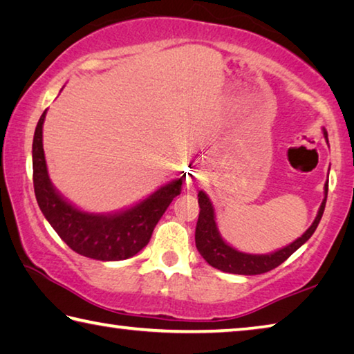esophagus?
Listing matches in <instances>:
<instances>
[{
  "instance_id": "34e87169",
  "label": "esophagus",
  "mask_w": 354,
  "mask_h": 354,
  "mask_svg": "<svg viewBox=\"0 0 354 354\" xmlns=\"http://www.w3.org/2000/svg\"><path fill=\"white\" fill-rule=\"evenodd\" d=\"M198 181H200V178L196 176V175H195L194 178H192V183H198Z\"/></svg>"
}]
</instances>
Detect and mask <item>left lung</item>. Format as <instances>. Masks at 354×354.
Instances as JSON below:
<instances>
[{
	"label": "left lung",
	"mask_w": 354,
	"mask_h": 354,
	"mask_svg": "<svg viewBox=\"0 0 354 354\" xmlns=\"http://www.w3.org/2000/svg\"><path fill=\"white\" fill-rule=\"evenodd\" d=\"M323 136L328 142V133L323 129ZM328 196V181L325 183V198H323L319 212L314 223L310 225L306 232L301 237H298L295 242H292L287 247L281 248L270 254H248L237 251L227 245L223 239H221L217 223H215V212L214 206L209 196L205 192H198V205H200V215L198 221H196L195 230V243L196 250L200 254L205 257V261L212 266L214 268H218L221 272L226 273H236V274H261L266 272H270L273 268L281 266L287 257L292 256L295 251L301 247L303 243L309 241V237L314 234V231L319 226L323 211H325Z\"/></svg>",
	"instance_id": "obj_1"
}]
</instances>
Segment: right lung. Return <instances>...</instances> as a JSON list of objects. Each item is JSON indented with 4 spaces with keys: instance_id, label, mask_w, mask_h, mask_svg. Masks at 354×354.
<instances>
[{
    "instance_id": "obj_1",
    "label": "right lung",
    "mask_w": 354,
    "mask_h": 354,
    "mask_svg": "<svg viewBox=\"0 0 354 354\" xmlns=\"http://www.w3.org/2000/svg\"><path fill=\"white\" fill-rule=\"evenodd\" d=\"M45 115L46 111L35 127L32 142V181L41 214L59 237L77 254L97 261H123L133 257L147 247L154 226L173 198L181 194L183 178L162 185L127 211L111 215L82 212L59 195L48 176L41 143Z\"/></svg>"
}]
</instances>
